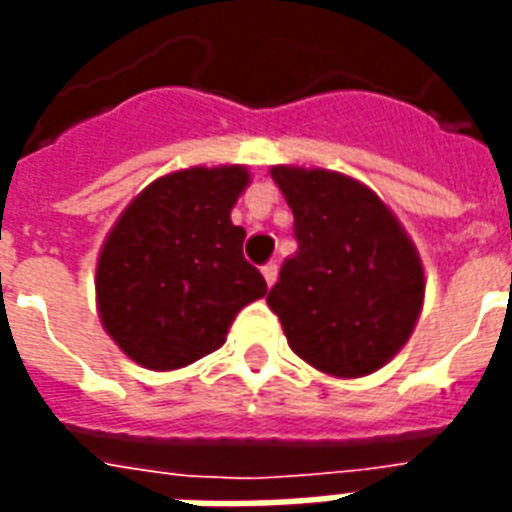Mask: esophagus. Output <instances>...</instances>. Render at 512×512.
<instances>
[{"mask_svg":"<svg viewBox=\"0 0 512 512\" xmlns=\"http://www.w3.org/2000/svg\"><path fill=\"white\" fill-rule=\"evenodd\" d=\"M277 274H279V266L274 263V260L263 266V277H266V285H274V282H277Z\"/></svg>","mask_w":512,"mask_h":512,"instance_id":"1","label":"esophagus"}]
</instances>
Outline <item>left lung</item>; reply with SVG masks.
I'll return each instance as SVG.
<instances>
[{
  "label": "left lung",
  "instance_id": "8db88e82",
  "mask_svg": "<svg viewBox=\"0 0 512 512\" xmlns=\"http://www.w3.org/2000/svg\"><path fill=\"white\" fill-rule=\"evenodd\" d=\"M299 249L268 290L290 348L323 373L359 378L414 332L425 274L417 249L376 194L326 169L274 167Z\"/></svg>",
  "mask_w": 512,
  "mask_h": 512
}]
</instances>
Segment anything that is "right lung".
I'll list each match as a JSON object with an SVG mask.
<instances>
[{"label":"right lung","instance_id":"right-lung-1","mask_svg":"<svg viewBox=\"0 0 512 512\" xmlns=\"http://www.w3.org/2000/svg\"><path fill=\"white\" fill-rule=\"evenodd\" d=\"M249 183L244 167L183 169L150 183L126 208L98 257L106 332L134 362L175 370L211 354L266 279L230 222Z\"/></svg>","mask_w":512,"mask_h":512}]
</instances>
